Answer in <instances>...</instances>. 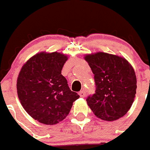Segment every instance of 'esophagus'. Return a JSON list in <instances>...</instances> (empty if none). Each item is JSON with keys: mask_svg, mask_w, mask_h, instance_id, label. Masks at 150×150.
Instances as JSON below:
<instances>
[{"mask_svg": "<svg viewBox=\"0 0 150 150\" xmlns=\"http://www.w3.org/2000/svg\"><path fill=\"white\" fill-rule=\"evenodd\" d=\"M79 95L81 98H84L85 97V95H86L85 91H84V90H81V91H80L79 93Z\"/></svg>", "mask_w": 150, "mask_h": 150, "instance_id": "obj_1", "label": "esophagus"}]
</instances>
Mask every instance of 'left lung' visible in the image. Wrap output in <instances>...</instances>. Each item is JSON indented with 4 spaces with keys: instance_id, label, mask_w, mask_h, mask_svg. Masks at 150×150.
Segmentation results:
<instances>
[{
    "instance_id": "1",
    "label": "left lung",
    "mask_w": 150,
    "mask_h": 150,
    "mask_svg": "<svg viewBox=\"0 0 150 150\" xmlns=\"http://www.w3.org/2000/svg\"><path fill=\"white\" fill-rule=\"evenodd\" d=\"M96 83V93L87 103L97 117L114 121L128 112L136 93L134 69L124 57L99 52L86 54Z\"/></svg>"
}]
</instances>
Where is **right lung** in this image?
Instances as JSON below:
<instances>
[{"mask_svg": "<svg viewBox=\"0 0 150 150\" xmlns=\"http://www.w3.org/2000/svg\"><path fill=\"white\" fill-rule=\"evenodd\" d=\"M67 60L62 53L41 52L23 65L17 77V94L22 106L41 123L55 125L63 120L79 98L61 74Z\"/></svg>", "mask_w": 150, "mask_h": 150, "instance_id": "add662e5", "label": "right lung"}]
</instances>
